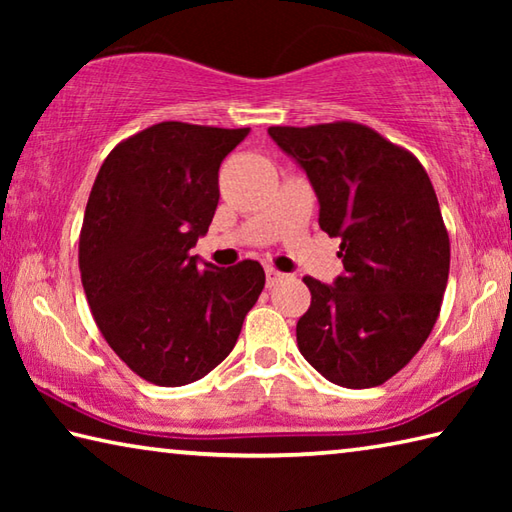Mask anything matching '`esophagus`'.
<instances>
[{
  "label": "esophagus",
  "mask_w": 512,
  "mask_h": 512,
  "mask_svg": "<svg viewBox=\"0 0 512 512\" xmlns=\"http://www.w3.org/2000/svg\"><path fill=\"white\" fill-rule=\"evenodd\" d=\"M284 277V273L277 271L273 266H266V287H275L277 282H280Z\"/></svg>",
  "instance_id": "1"
}]
</instances>
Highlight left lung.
Masks as SVG:
<instances>
[{"label":"left lung","instance_id":"1","mask_svg":"<svg viewBox=\"0 0 512 512\" xmlns=\"http://www.w3.org/2000/svg\"><path fill=\"white\" fill-rule=\"evenodd\" d=\"M268 135L307 171L320 230L341 239L345 273L332 287L302 277L311 291L296 325L302 357L332 384H384L429 339L447 287L449 235L427 171L357 121Z\"/></svg>","mask_w":512,"mask_h":512}]
</instances>
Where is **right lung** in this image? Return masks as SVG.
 Masks as SVG:
<instances>
[{
    "instance_id": "1",
    "label": "right lung",
    "mask_w": 512,
    "mask_h": 512,
    "mask_svg": "<svg viewBox=\"0 0 512 512\" xmlns=\"http://www.w3.org/2000/svg\"><path fill=\"white\" fill-rule=\"evenodd\" d=\"M248 128L162 121L119 142L85 207L79 268L94 323L155 386H185L228 357L264 289L253 259L189 253L219 205V167Z\"/></svg>"
}]
</instances>
